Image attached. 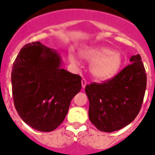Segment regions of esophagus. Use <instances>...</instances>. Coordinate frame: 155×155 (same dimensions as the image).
<instances>
[{"label":"esophagus","mask_w":155,"mask_h":155,"mask_svg":"<svg viewBox=\"0 0 155 155\" xmlns=\"http://www.w3.org/2000/svg\"><path fill=\"white\" fill-rule=\"evenodd\" d=\"M81 85H82V87H83V88H84V87H85V86L87 85V81H86V80L84 78H83L81 80Z\"/></svg>","instance_id":"obj_1"}]
</instances>
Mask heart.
<instances>
[{
  "label": "heart",
  "instance_id": "1",
  "mask_svg": "<svg viewBox=\"0 0 155 155\" xmlns=\"http://www.w3.org/2000/svg\"><path fill=\"white\" fill-rule=\"evenodd\" d=\"M82 57L91 61V73L98 81H107L118 73L122 65V57L118 52L107 47H87L80 51ZM70 61L78 64L76 56L70 54Z\"/></svg>",
  "mask_w": 155,
  "mask_h": 155
}]
</instances>
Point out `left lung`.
<instances>
[{
  "label": "left lung",
  "mask_w": 155,
  "mask_h": 155,
  "mask_svg": "<svg viewBox=\"0 0 155 155\" xmlns=\"http://www.w3.org/2000/svg\"><path fill=\"white\" fill-rule=\"evenodd\" d=\"M130 61L113 78L85 87L89 120L98 130H119L134 121L140 110L147 75L139 54L132 56Z\"/></svg>",
  "instance_id": "obj_1"
}]
</instances>
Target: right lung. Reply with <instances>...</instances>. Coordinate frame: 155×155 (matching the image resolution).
<instances>
[{"label":"right lung","instance_id":"right-lung-1","mask_svg":"<svg viewBox=\"0 0 155 155\" xmlns=\"http://www.w3.org/2000/svg\"><path fill=\"white\" fill-rule=\"evenodd\" d=\"M61 63L58 52L33 42L21 48L13 64L14 104L21 120L36 130L57 129L81 89V78L61 68Z\"/></svg>","mask_w":155,"mask_h":155}]
</instances>
